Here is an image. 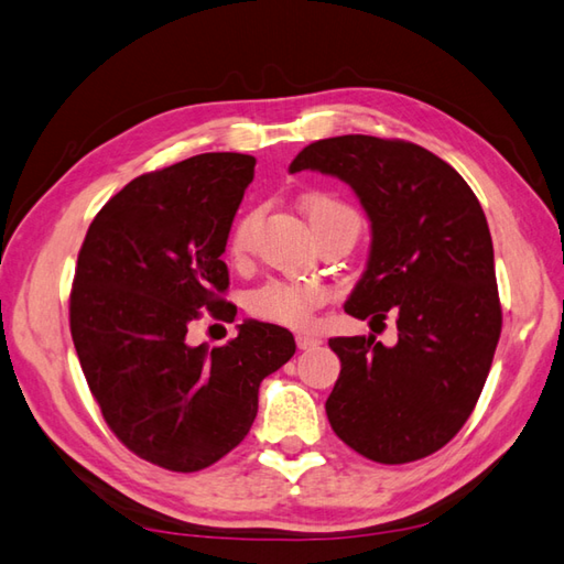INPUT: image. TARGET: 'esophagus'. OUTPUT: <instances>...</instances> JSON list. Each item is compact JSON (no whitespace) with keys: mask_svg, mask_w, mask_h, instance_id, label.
<instances>
[{"mask_svg":"<svg viewBox=\"0 0 564 564\" xmlns=\"http://www.w3.org/2000/svg\"><path fill=\"white\" fill-rule=\"evenodd\" d=\"M295 345H297V349H313L317 345H323V339H319L317 335H297Z\"/></svg>","mask_w":564,"mask_h":564,"instance_id":"1","label":"esophagus"}]
</instances>
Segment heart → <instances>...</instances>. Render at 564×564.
Returning <instances> with one entry per match:
<instances>
[{"instance_id": "b5f03b06", "label": "heart", "mask_w": 564, "mask_h": 564, "mask_svg": "<svg viewBox=\"0 0 564 564\" xmlns=\"http://www.w3.org/2000/svg\"><path fill=\"white\" fill-rule=\"evenodd\" d=\"M303 209L313 231H317L327 223V219H333L337 215L357 217L345 203L319 193L307 195L303 200ZM257 219H259V213H247L235 225V229H231L227 251L235 261L249 257V251L253 247V229H257ZM325 301H327L325 285L313 283V281L275 279L259 285L257 291H251L249 311L251 315L269 319V323L283 325V327H307L313 323L315 311L319 305H325Z\"/></svg>"}]
</instances>
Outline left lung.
Listing matches in <instances>:
<instances>
[{
    "label": "left lung",
    "mask_w": 564,
    "mask_h": 564,
    "mask_svg": "<svg viewBox=\"0 0 564 564\" xmlns=\"http://www.w3.org/2000/svg\"><path fill=\"white\" fill-rule=\"evenodd\" d=\"M319 171L351 185L371 219L367 271L345 313L395 319L399 341L329 339L341 361L325 403L341 443L381 465L445 447L467 423L501 337L491 231L467 181L403 139H319L291 173Z\"/></svg>",
    "instance_id": "left-lung-1"
}]
</instances>
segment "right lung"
<instances>
[{
	"label": "right lung",
	"instance_id": "1",
	"mask_svg": "<svg viewBox=\"0 0 564 564\" xmlns=\"http://www.w3.org/2000/svg\"><path fill=\"white\" fill-rule=\"evenodd\" d=\"M253 165L200 153L143 173L99 209L77 253L70 335L87 386L119 443L171 471L235 449L261 381L295 355L289 329L257 319L225 347L185 339L203 313L237 315L223 253Z\"/></svg>",
	"mask_w": 564,
	"mask_h": 564
}]
</instances>
